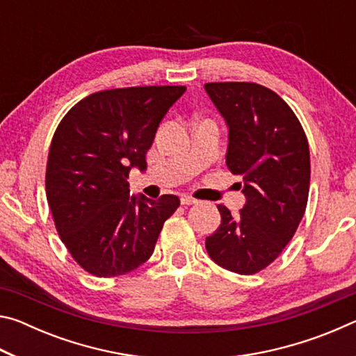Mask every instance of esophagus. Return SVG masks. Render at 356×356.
Listing matches in <instances>:
<instances>
[{
	"label": "esophagus",
	"instance_id": "obj_1",
	"mask_svg": "<svg viewBox=\"0 0 356 356\" xmlns=\"http://www.w3.org/2000/svg\"><path fill=\"white\" fill-rule=\"evenodd\" d=\"M180 202H182V206H191V204H197V200H195V197L191 196H182L180 197Z\"/></svg>",
	"mask_w": 356,
	"mask_h": 356
}]
</instances>
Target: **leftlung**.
<instances>
[{
    "instance_id": "obj_1",
    "label": "left lung",
    "mask_w": 356,
    "mask_h": 356,
    "mask_svg": "<svg viewBox=\"0 0 356 356\" xmlns=\"http://www.w3.org/2000/svg\"><path fill=\"white\" fill-rule=\"evenodd\" d=\"M229 129L226 165L242 176L246 197L206 238L212 261L238 275L268 267L291 242L308 204L309 146L298 118L272 89L257 83L204 84Z\"/></svg>"
}]
</instances>
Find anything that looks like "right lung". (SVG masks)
Returning a JSON list of instances; mask_svg holds the SVG:
<instances>
[{
  "mask_svg": "<svg viewBox=\"0 0 356 356\" xmlns=\"http://www.w3.org/2000/svg\"><path fill=\"white\" fill-rule=\"evenodd\" d=\"M185 86L94 92L65 114L48 152L45 190L56 231L75 262L99 278L134 272L152 256L180 200L130 196L156 129Z\"/></svg>",
  "mask_w": 356,
  "mask_h": 356,
  "instance_id": "1",
  "label": "right lung"
}]
</instances>
